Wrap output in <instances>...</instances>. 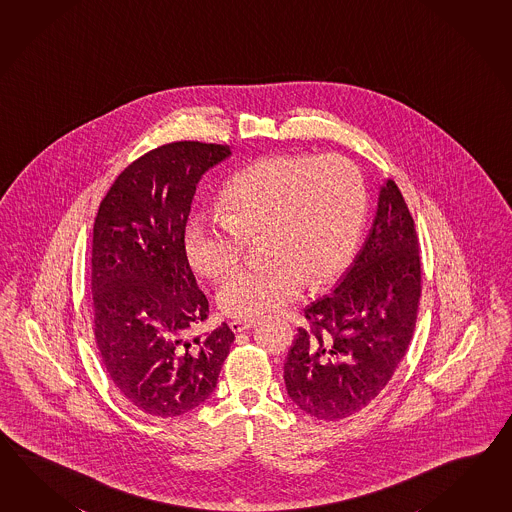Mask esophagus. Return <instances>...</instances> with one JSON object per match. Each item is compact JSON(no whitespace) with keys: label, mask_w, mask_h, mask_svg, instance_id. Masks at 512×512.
I'll list each match as a JSON object with an SVG mask.
<instances>
[{"label":"esophagus","mask_w":512,"mask_h":512,"mask_svg":"<svg viewBox=\"0 0 512 512\" xmlns=\"http://www.w3.org/2000/svg\"><path fill=\"white\" fill-rule=\"evenodd\" d=\"M229 325H231L233 332H244V330L255 327V319H233Z\"/></svg>","instance_id":"34e87169"}]
</instances>
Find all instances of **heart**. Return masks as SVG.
<instances>
[{
  "label": "heart",
  "mask_w": 512,
  "mask_h": 512,
  "mask_svg": "<svg viewBox=\"0 0 512 512\" xmlns=\"http://www.w3.org/2000/svg\"><path fill=\"white\" fill-rule=\"evenodd\" d=\"M222 216L194 215L185 251L213 281L239 268L250 240L270 262L233 275L218 305L235 318H261L330 283L353 257L367 213L364 178L341 156H270L237 172L220 194Z\"/></svg>",
  "instance_id": "obj_1"
}]
</instances>
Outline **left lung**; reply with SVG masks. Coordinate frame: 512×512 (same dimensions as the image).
I'll return each instance as SVG.
<instances>
[{"label": "left lung", "mask_w": 512, "mask_h": 512, "mask_svg": "<svg viewBox=\"0 0 512 512\" xmlns=\"http://www.w3.org/2000/svg\"><path fill=\"white\" fill-rule=\"evenodd\" d=\"M421 297L419 242L393 180L380 185L371 231L330 296L305 308L284 362L286 393L321 421L364 409L408 351Z\"/></svg>", "instance_id": "obj_1"}]
</instances>
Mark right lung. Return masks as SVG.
<instances>
[{"label":"right lung","instance_id":"obj_1","mask_svg":"<svg viewBox=\"0 0 512 512\" xmlns=\"http://www.w3.org/2000/svg\"><path fill=\"white\" fill-rule=\"evenodd\" d=\"M228 145L178 141L117 176L93 224V329L121 395L154 417H178L211 397L229 347L228 323L196 334L209 303L185 251L196 185Z\"/></svg>","mask_w":512,"mask_h":512}]
</instances>
